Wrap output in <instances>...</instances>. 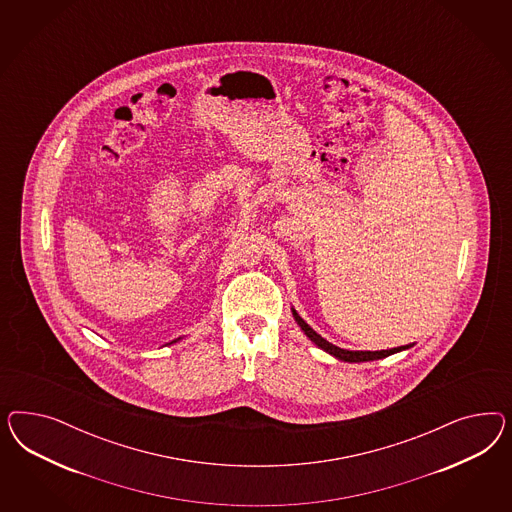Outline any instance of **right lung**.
Here are the masks:
<instances>
[{
    "label": "right lung",
    "mask_w": 512,
    "mask_h": 512,
    "mask_svg": "<svg viewBox=\"0 0 512 512\" xmlns=\"http://www.w3.org/2000/svg\"><path fill=\"white\" fill-rule=\"evenodd\" d=\"M293 317H295L296 323L298 326L304 330V334L310 338L317 347H321L323 351H326L328 355H332V357L338 358V360H343V362H370V360H379V358L390 357V355H394V353H398V351H403V349H409V345H402V347H394V349H383V351H347V349H341V347H336V345H332L330 341H326L323 336H319L313 328H311L298 313H296L295 308H293Z\"/></svg>",
    "instance_id": "1"
}]
</instances>
